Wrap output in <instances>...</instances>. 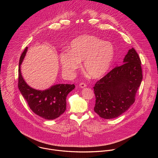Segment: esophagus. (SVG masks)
<instances>
[{
    "label": "esophagus",
    "instance_id": "34e87169",
    "mask_svg": "<svg viewBox=\"0 0 158 158\" xmlns=\"http://www.w3.org/2000/svg\"><path fill=\"white\" fill-rule=\"evenodd\" d=\"M79 86H80V87H81V88H84V87H85L87 86V84H86L85 83L81 82V83L79 84Z\"/></svg>",
    "mask_w": 158,
    "mask_h": 158
}]
</instances>
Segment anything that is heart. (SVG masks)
<instances>
[{"label":"heart","instance_id":"heart-1","mask_svg":"<svg viewBox=\"0 0 158 158\" xmlns=\"http://www.w3.org/2000/svg\"><path fill=\"white\" fill-rule=\"evenodd\" d=\"M114 57V48L110 42L91 35H84L73 40L68 51L59 55L63 73L73 76L83 60L85 72L93 78H99L109 69Z\"/></svg>","mask_w":158,"mask_h":158}]
</instances>
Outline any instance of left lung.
Instances as JSON below:
<instances>
[{
	"mask_svg": "<svg viewBox=\"0 0 158 158\" xmlns=\"http://www.w3.org/2000/svg\"><path fill=\"white\" fill-rule=\"evenodd\" d=\"M123 62L98 81L94 87V110L102 118L109 119L119 116L135 101L143 73L140 58L134 48L129 50Z\"/></svg>",
	"mask_w": 158,
	"mask_h": 158,
	"instance_id": "left-lung-1",
	"label": "left lung"
}]
</instances>
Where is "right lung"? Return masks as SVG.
<instances>
[{
  "mask_svg": "<svg viewBox=\"0 0 158 158\" xmlns=\"http://www.w3.org/2000/svg\"><path fill=\"white\" fill-rule=\"evenodd\" d=\"M28 48L21 54L19 67L18 87L29 107L37 116L48 120L59 118L66 109V97L75 88L74 84H59L49 89L40 91L31 87L24 81L20 71Z\"/></svg>",
  "mask_w": 158,
  "mask_h": 158,
  "instance_id": "1",
  "label": "right lung"
}]
</instances>
